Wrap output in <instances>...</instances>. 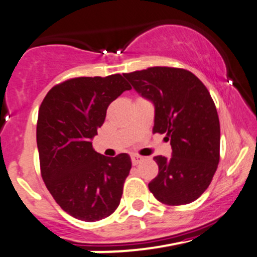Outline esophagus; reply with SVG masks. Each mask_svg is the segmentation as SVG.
Returning <instances> with one entry per match:
<instances>
[{
    "label": "esophagus",
    "instance_id": "1",
    "mask_svg": "<svg viewBox=\"0 0 257 257\" xmlns=\"http://www.w3.org/2000/svg\"><path fill=\"white\" fill-rule=\"evenodd\" d=\"M142 160H144V158H142V157H140V156H137V154H135V156H132V164H133V165H138V164H140Z\"/></svg>",
    "mask_w": 257,
    "mask_h": 257
}]
</instances>
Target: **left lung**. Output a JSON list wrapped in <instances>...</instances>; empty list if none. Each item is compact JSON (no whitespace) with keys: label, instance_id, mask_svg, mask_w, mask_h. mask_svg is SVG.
Instances as JSON below:
<instances>
[{"label":"left lung","instance_id":"8db88e82","mask_svg":"<svg viewBox=\"0 0 257 257\" xmlns=\"http://www.w3.org/2000/svg\"><path fill=\"white\" fill-rule=\"evenodd\" d=\"M141 97L154 105L153 133L166 134L171 158L154 157L158 176L151 193L169 206L187 205L202 195L217 171L220 124L206 86L189 70L152 67L123 74Z\"/></svg>","mask_w":257,"mask_h":257}]
</instances>
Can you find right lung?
<instances>
[{
	"instance_id": "add662e5",
	"label": "right lung",
	"mask_w": 257,
	"mask_h": 257,
	"mask_svg": "<svg viewBox=\"0 0 257 257\" xmlns=\"http://www.w3.org/2000/svg\"><path fill=\"white\" fill-rule=\"evenodd\" d=\"M129 89L120 74L70 79L54 86L39 107L37 146L43 181L61 208L79 220H101L120 202L131 157H105L93 150L92 139L111 101Z\"/></svg>"
}]
</instances>
